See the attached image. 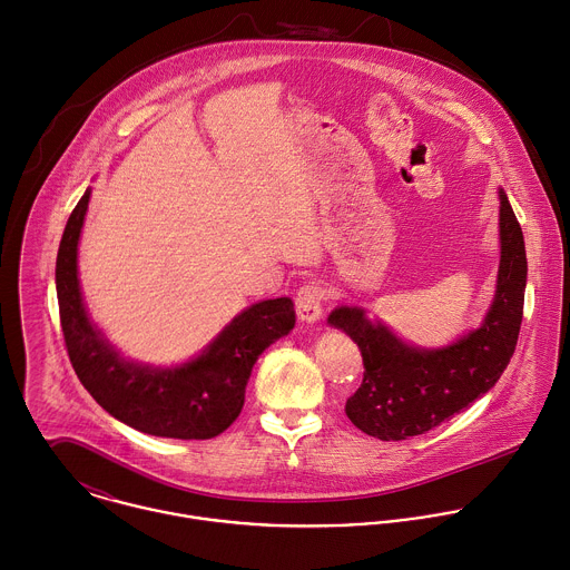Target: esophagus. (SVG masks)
<instances>
[{
	"mask_svg": "<svg viewBox=\"0 0 570 570\" xmlns=\"http://www.w3.org/2000/svg\"><path fill=\"white\" fill-rule=\"evenodd\" d=\"M296 314L303 323H318L323 316V292L318 285H305L296 294Z\"/></svg>",
	"mask_w": 570,
	"mask_h": 570,
	"instance_id": "esophagus-1",
	"label": "esophagus"
}]
</instances>
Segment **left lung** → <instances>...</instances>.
<instances>
[{"label":"left lung","instance_id":"8db88e82","mask_svg":"<svg viewBox=\"0 0 570 570\" xmlns=\"http://www.w3.org/2000/svg\"><path fill=\"white\" fill-rule=\"evenodd\" d=\"M500 267L493 303L478 330L444 347L426 350L402 341L367 309L336 307L327 323L345 332L361 350L365 379L347 400V417L379 440H406L426 433L484 395L518 345L524 289L527 247L515 212L500 188Z\"/></svg>","mask_w":570,"mask_h":570}]
</instances>
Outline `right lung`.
<instances>
[{
  "mask_svg": "<svg viewBox=\"0 0 570 570\" xmlns=\"http://www.w3.org/2000/svg\"><path fill=\"white\" fill-rule=\"evenodd\" d=\"M90 188L72 209L57 252L55 283L66 350L77 379L119 422L159 438L207 440L240 413L245 386L258 356L296 325L292 298L245 307L181 365L155 367L124 354L92 323L83 303L77 252Z\"/></svg>",
  "mask_w": 570,
  "mask_h": 570,
  "instance_id": "right-lung-1",
  "label": "right lung"
}]
</instances>
